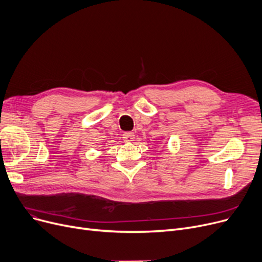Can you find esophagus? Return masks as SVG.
I'll list each match as a JSON object with an SVG mask.
<instances>
[{"label": "esophagus", "mask_w": 262, "mask_h": 262, "mask_svg": "<svg viewBox=\"0 0 262 262\" xmlns=\"http://www.w3.org/2000/svg\"><path fill=\"white\" fill-rule=\"evenodd\" d=\"M122 140H123L124 142H127V143L132 142V141H134V134H133L132 132H126V133H123V134H122Z\"/></svg>", "instance_id": "1"}]
</instances>
